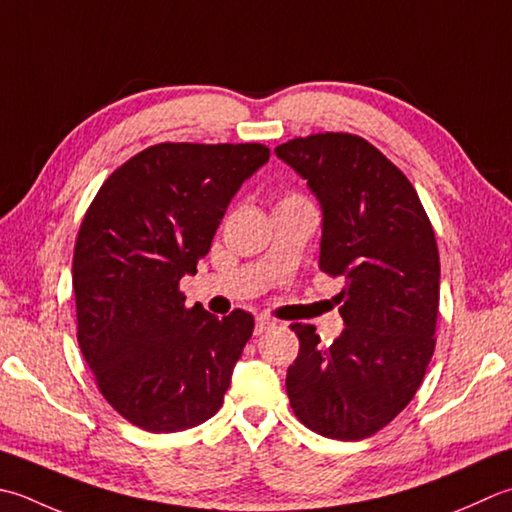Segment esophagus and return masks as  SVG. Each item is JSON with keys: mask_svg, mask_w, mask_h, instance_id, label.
<instances>
[{"mask_svg": "<svg viewBox=\"0 0 512 512\" xmlns=\"http://www.w3.org/2000/svg\"><path fill=\"white\" fill-rule=\"evenodd\" d=\"M273 326H275V319H270V317H257V319H255V335H262L264 330L273 328Z\"/></svg>", "mask_w": 512, "mask_h": 512, "instance_id": "obj_1", "label": "esophagus"}]
</instances>
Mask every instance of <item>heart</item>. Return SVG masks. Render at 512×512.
Masks as SVG:
<instances>
[{
  "label": "heart",
  "instance_id": "b5f03b06",
  "mask_svg": "<svg viewBox=\"0 0 512 512\" xmlns=\"http://www.w3.org/2000/svg\"><path fill=\"white\" fill-rule=\"evenodd\" d=\"M297 202H306V199L299 195V193H284L282 197H279V204H277V208L279 206H286V204H297Z\"/></svg>",
  "mask_w": 512,
  "mask_h": 512
}]
</instances>
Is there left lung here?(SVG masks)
<instances>
[{"mask_svg": "<svg viewBox=\"0 0 512 512\" xmlns=\"http://www.w3.org/2000/svg\"><path fill=\"white\" fill-rule=\"evenodd\" d=\"M275 153L322 202L319 270L346 279L342 337L324 346L315 326H290L299 339L290 408L313 433L357 442L410 404L435 353V230L408 177L364 137L315 133Z\"/></svg>", "mask_w": 512, "mask_h": 512, "instance_id": "obj_1", "label": "left lung"}]
</instances>
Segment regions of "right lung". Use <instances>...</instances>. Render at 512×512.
<instances>
[{"mask_svg": "<svg viewBox=\"0 0 512 512\" xmlns=\"http://www.w3.org/2000/svg\"><path fill=\"white\" fill-rule=\"evenodd\" d=\"M264 144L164 142L108 175L79 226L73 255L77 342L99 393L126 422L175 433L213 417L255 319L186 306L219 219Z\"/></svg>", "mask_w": 512, "mask_h": 512, "instance_id": "obj_1", "label": "right lung"}]
</instances>
